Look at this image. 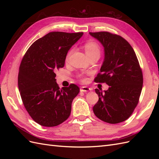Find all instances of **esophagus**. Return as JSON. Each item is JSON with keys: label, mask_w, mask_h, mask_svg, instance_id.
<instances>
[{"label": "esophagus", "mask_w": 159, "mask_h": 159, "mask_svg": "<svg viewBox=\"0 0 159 159\" xmlns=\"http://www.w3.org/2000/svg\"><path fill=\"white\" fill-rule=\"evenodd\" d=\"M90 90H91V89L87 87V86H82V87H81V88H80V91H84V92H85V91H89Z\"/></svg>", "instance_id": "obj_1"}]
</instances>
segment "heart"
Segmentation results:
<instances>
[{"label": "heart", "instance_id": "obj_1", "mask_svg": "<svg viewBox=\"0 0 159 159\" xmlns=\"http://www.w3.org/2000/svg\"><path fill=\"white\" fill-rule=\"evenodd\" d=\"M84 47H85L86 52H87V54L89 56L90 58L94 56L99 57L101 54V48L98 43L96 41L93 40H89L85 43ZM73 52H74V48H70L68 51V52H67L66 56V61H68L69 60L70 57L72 53H73ZM80 78H81V80L83 81H85L86 80L82 75H80Z\"/></svg>", "mask_w": 159, "mask_h": 159}]
</instances>
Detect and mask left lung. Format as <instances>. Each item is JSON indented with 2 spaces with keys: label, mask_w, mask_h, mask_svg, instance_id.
<instances>
[{
  "label": "left lung",
  "mask_w": 159,
  "mask_h": 159,
  "mask_svg": "<svg viewBox=\"0 0 159 159\" xmlns=\"http://www.w3.org/2000/svg\"><path fill=\"white\" fill-rule=\"evenodd\" d=\"M104 47L105 59L97 83L109 85L102 92L95 89L99 100L93 107L102 121L116 124L127 120L139 103L143 88V72L135 52L121 36L109 32H89Z\"/></svg>",
  "instance_id": "1"
}]
</instances>
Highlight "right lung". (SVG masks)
<instances>
[{
  "label": "right lung",
  "mask_w": 159,
  "mask_h": 159,
  "mask_svg": "<svg viewBox=\"0 0 159 159\" xmlns=\"http://www.w3.org/2000/svg\"><path fill=\"white\" fill-rule=\"evenodd\" d=\"M83 32H52L35 41L22 57L18 85L22 103L32 119L42 126L55 127L70 116L78 85L60 89L55 79L66 56Z\"/></svg>",
  "instance_id": "add662e5"
}]
</instances>
